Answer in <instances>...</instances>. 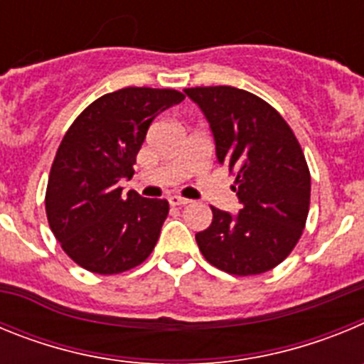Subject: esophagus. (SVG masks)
<instances>
[{
  "label": "esophagus",
  "instance_id": "obj_1",
  "mask_svg": "<svg viewBox=\"0 0 364 364\" xmlns=\"http://www.w3.org/2000/svg\"><path fill=\"white\" fill-rule=\"evenodd\" d=\"M189 202H191L189 198L178 197V195H171V197H169V204L171 205H188Z\"/></svg>",
  "mask_w": 364,
  "mask_h": 364
}]
</instances>
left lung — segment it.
<instances>
[{
	"label": "left lung",
	"mask_w": 364,
	"mask_h": 364,
	"mask_svg": "<svg viewBox=\"0 0 364 364\" xmlns=\"http://www.w3.org/2000/svg\"><path fill=\"white\" fill-rule=\"evenodd\" d=\"M215 138L218 164L235 176L239 215L211 205L213 220L195 235L215 268L259 275L290 255L306 226L310 169L290 125L268 102L230 85L191 87Z\"/></svg>",
	"instance_id": "1"
}]
</instances>
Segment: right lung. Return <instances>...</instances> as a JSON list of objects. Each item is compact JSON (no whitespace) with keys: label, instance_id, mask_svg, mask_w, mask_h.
<instances>
[{"label":"right lung","instance_id":"add662e5","mask_svg":"<svg viewBox=\"0 0 364 364\" xmlns=\"http://www.w3.org/2000/svg\"><path fill=\"white\" fill-rule=\"evenodd\" d=\"M186 96L175 89L125 87L83 109L58 147L45 211L62 250L87 272L114 275L151 255L167 200L122 195L151 122Z\"/></svg>","mask_w":364,"mask_h":364}]
</instances>
